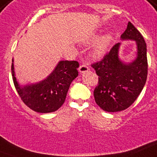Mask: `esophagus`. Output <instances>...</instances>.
Listing matches in <instances>:
<instances>
[{
    "instance_id": "34e87169",
    "label": "esophagus",
    "mask_w": 157,
    "mask_h": 157,
    "mask_svg": "<svg viewBox=\"0 0 157 157\" xmlns=\"http://www.w3.org/2000/svg\"><path fill=\"white\" fill-rule=\"evenodd\" d=\"M90 70V67H88L87 65H85V64H82V65L80 66L79 67V72H81V73H84L85 72H88Z\"/></svg>"
}]
</instances>
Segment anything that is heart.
I'll return each mask as SVG.
<instances>
[{"label":"heart","mask_w":157,"mask_h":157,"mask_svg":"<svg viewBox=\"0 0 157 157\" xmlns=\"http://www.w3.org/2000/svg\"><path fill=\"white\" fill-rule=\"evenodd\" d=\"M98 35H94L92 38L91 41L94 42L98 40ZM113 39V36L110 33H107L105 35H103L98 40L96 44L94 45V48L92 50L91 54L93 57L97 59L101 58V57L105 54V52L107 51L108 48H109V44L111 43V40Z\"/></svg>","instance_id":"obj_1"}]
</instances>
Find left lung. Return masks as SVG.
<instances>
[{"label":"left lung","instance_id":"left-lung-1","mask_svg":"<svg viewBox=\"0 0 157 157\" xmlns=\"http://www.w3.org/2000/svg\"><path fill=\"white\" fill-rule=\"evenodd\" d=\"M121 39L136 41L137 53L132 62L121 60L118 56L121 43H118L103 59L92 64L98 76L94 99L100 108L107 112L127 109L138 98L147 80V46L142 34L129 21Z\"/></svg>","mask_w":157,"mask_h":157}]
</instances>
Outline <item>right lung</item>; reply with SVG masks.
<instances>
[{"mask_svg": "<svg viewBox=\"0 0 157 157\" xmlns=\"http://www.w3.org/2000/svg\"><path fill=\"white\" fill-rule=\"evenodd\" d=\"M78 67L77 61L61 60L47 78L25 85L15 77L13 59L11 72L17 92L25 105L38 113H51L63 104L71 83L78 76Z\"/></svg>", "mask_w": 157, "mask_h": 157, "instance_id": "obj_1", "label": "right lung"}]
</instances>
